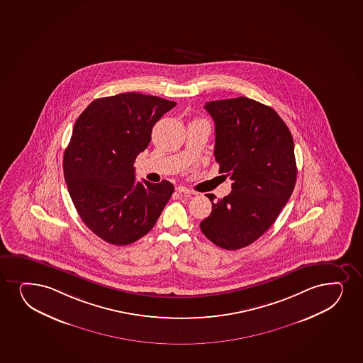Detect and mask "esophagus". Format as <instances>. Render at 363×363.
<instances>
[{
	"instance_id": "1",
	"label": "esophagus",
	"mask_w": 363,
	"mask_h": 363,
	"mask_svg": "<svg viewBox=\"0 0 363 363\" xmlns=\"http://www.w3.org/2000/svg\"><path fill=\"white\" fill-rule=\"evenodd\" d=\"M176 192H179V194H184V196H191L193 194H196V193L191 191V189H188V188L184 187V186H179V187H176Z\"/></svg>"
}]
</instances>
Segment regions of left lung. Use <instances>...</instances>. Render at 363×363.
<instances>
[{"label":"left lung","instance_id":"8db88e82","mask_svg":"<svg viewBox=\"0 0 363 363\" xmlns=\"http://www.w3.org/2000/svg\"><path fill=\"white\" fill-rule=\"evenodd\" d=\"M215 121V160L233 181L230 194L213 203L201 222L205 237L235 250L254 243L276 221L295 182L294 141L272 108L247 97L204 106Z\"/></svg>","mask_w":363,"mask_h":363}]
</instances>
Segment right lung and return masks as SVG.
Masks as SVG:
<instances>
[{
    "label": "right lung",
    "instance_id": "add662e5",
    "mask_svg": "<svg viewBox=\"0 0 363 363\" xmlns=\"http://www.w3.org/2000/svg\"><path fill=\"white\" fill-rule=\"evenodd\" d=\"M176 103L148 94L94 99L74 125L63 170L82 221L114 245L133 243L153 228L174 184L136 182L133 162L148 147L152 128Z\"/></svg>",
    "mask_w": 363,
    "mask_h": 363
}]
</instances>
